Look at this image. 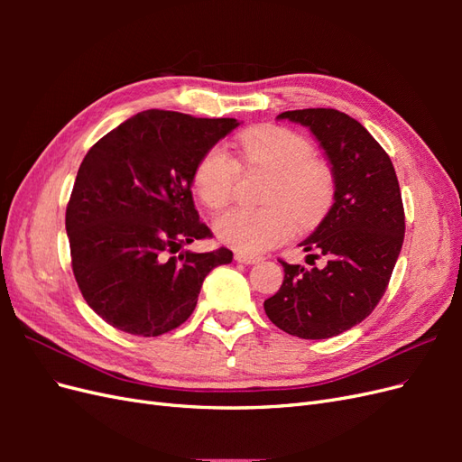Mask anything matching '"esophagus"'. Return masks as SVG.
<instances>
[{
  "instance_id": "34e87169",
  "label": "esophagus",
  "mask_w": 462,
  "mask_h": 462,
  "mask_svg": "<svg viewBox=\"0 0 462 462\" xmlns=\"http://www.w3.org/2000/svg\"><path fill=\"white\" fill-rule=\"evenodd\" d=\"M235 260L248 265V263H256V262H260L262 258H260V256H253V254H243V253H236V254H235Z\"/></svg>"
}]
</instances>
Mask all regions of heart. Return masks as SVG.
<instances>
[{
  "mask_svg": "<svg viewBox=\"0 0 462 462\" xmlns=\"http://www.w3.org/2000/svg\"><path fill=\"white\" fill-rule=\"evenodd\" d=\"M243 163L272 173L260 209H233L216 221L217 239L243 254L282 245L302 227L324 219L335 200L331 165L314 156L309 138L277 125L246 129L236 138ZM239 179V163L223 146H212L194 165L192 187L209 209L226 208Z\"/></svg>",
  "mask_w": 462,
  "mask_h": 462,
  "instance_id": "b5f03b06",
  "label": "heart"
}]
</instances>
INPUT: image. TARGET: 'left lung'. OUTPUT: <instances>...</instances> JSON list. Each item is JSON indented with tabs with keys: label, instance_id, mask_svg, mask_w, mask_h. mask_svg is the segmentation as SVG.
<instances>
[{
	"label": "left lung",
	"instance_id": "1",
	"mask_svg": "<svg viewBox=\"0 0 462 462\" xmlns=\"http://www.w3.org/2000/svg\"><path fill=\"white\" fill-rule=\"evenodd\" d=\"M279 119L304 125L318 138L335 173V202L302 241L324 270L279 260L283 285L263 300L273 324L300 339H328L368 318L382 300L404 239V208L395 167L362 125L343 111L310 107ZM309 256V258H310Z\"/></svg>",
	"mask_w": 462,
	"mask_h": 462
}]
</instances>
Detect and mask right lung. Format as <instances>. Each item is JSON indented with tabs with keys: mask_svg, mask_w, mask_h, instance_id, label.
Returning <instances> with one entry per match:
<instances>
[{
	"mask_svg": "<svg viewBox=\"0 0 462 462\" xmlns=\"http://www.w3.org/2000/svg\"><path fill=\"white\" fill-rule=\"evenodd\" d=\"M236 119L146 109L82 160L65 212L77 285L125 333L158 337L189 319L204 277L233 253L180 250L212 231L192 202V171Z\"/></svg>",
	"mask_w": 462,
	"mask_h": 462,
	"instance_id": "add662e5",
	"label": "right lung"
}]
</instances>
